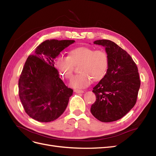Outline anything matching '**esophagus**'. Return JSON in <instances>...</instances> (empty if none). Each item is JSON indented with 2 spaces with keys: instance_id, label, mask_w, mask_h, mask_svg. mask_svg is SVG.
Wrapping results in <instances>:
<instances>
[{
  "instance_id": "34e87169",
  "label": "esophagus",
  "mask_w": 156,
  "mask_h": 156,
  "mask_svg": "<svg viewBox=\"0 0 156 156\" xmlns=\"http://www.w3.org/2000/svg\"><path fill=\"white\" fill-rule=\"evenodd\" d=\"M74 92H76V93H77V94H79V93H83V92H84V91H83V90H78V89L75 90Z\"/></svg>"
}]
</instances>
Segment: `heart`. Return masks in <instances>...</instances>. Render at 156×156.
I'll return each mask as SVG.
<instances>
[{
	"label": "heart",
	"mask_w": 156,
	"mask_h": 156,
	"mask_svg": "<svg viewBox=\"0 0 156 156\" xmlns=\"http://www.w3.org/2000/svg\"><path fill=\"white\" fill-rule=\"evenodd\" d=\"M79 66V74L71 80L73 88H83L94 81H100L105 77L109 67V59L104 50L87 46L79 47L71 50L68 56H58L55 60V66L62 76L72 78L75 66Z\"/></svg>",
	"instance_id": "b5f03b06"
}]
</instances>
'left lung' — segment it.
Instances as JSON below:
<instances>
[{
    "label": "left lung",
    "instance_id": "1",
    "mask_svg": "<svg viewBox=\"0 0 156 156\" xmlns=\"http://www.w3.org/2000/svg\"><path fill=\"white\" fill-rule=\"evenodd\" d=\"M94 44L105 47L109 67L105 77L93 88L96 100L90 111L101 122L116 121L135 105L140 86L138 68L131 56L115 42L101 40Z\"/></svg>",
    "mask_w": 156,
    "mask_h": 156
}]
</instances>
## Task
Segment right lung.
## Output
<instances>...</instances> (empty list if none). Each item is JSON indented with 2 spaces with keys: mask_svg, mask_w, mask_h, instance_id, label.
Masks as SVG:
<instances>
[{
  "mask_svg": "<svg viewBox=\"0 0 156 156\" xmlns=\"http://www.w3.org/2000/svg\"><path fill=\"white\" fill-rule=\"evenodd\" d=\"M74 40H46L29 55L19 79V96L27 114L49 122L63 114L73 90L65 85L54 59Z\"/></svg>",
  "mask_w": 156,
  "mask_h": 156,
  "instance_id": "1",
  "label": "right lung"
}]
</instances>
